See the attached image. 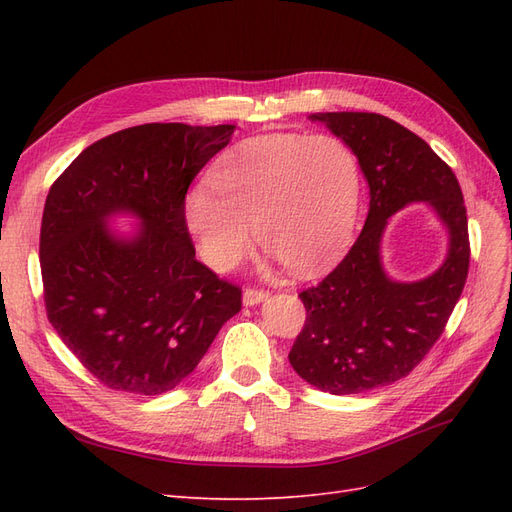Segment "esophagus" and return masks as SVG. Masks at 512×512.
Here are the masks:
<instances>
[{"label":"esophagus","mask_w":512,"mask_h":512,"mask_svg":"<svg viewBox=\"0 0 512 512\" xmlns=\"http://www.w3.org/2000/svg\"><path fill=\"white\" fill-rule=\"evenodd\" d=\"M269 292L265 290H256V288H245L243 290V305L245 307H254V305H260L262 301H267Z\"/></svg>","instance_id":"1"}]
</instances>
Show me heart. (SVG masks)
Listing matches in <instances>:
<instances>
[{
	"label": "heart",
	"instance_id": "1",
	"mask_svg": "<svg viewBox=\"0 0 512 512\" xmlns=\"http://www.w3.org/2000/svg\"><path fill=\"white\" fill-rule=\"evenodd\" d=\"M185 198V226L215 271H230L258 241L297 275L346 252L361 203V164L335 134L247 138ZM257 230H253V226Z\"/></svg>",
	"mask_w": 512,
	"mask_h": 512
}]
</instances>
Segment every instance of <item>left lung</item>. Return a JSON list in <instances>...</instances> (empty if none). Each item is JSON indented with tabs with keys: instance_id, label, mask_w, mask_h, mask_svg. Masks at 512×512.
<instances>
[{
	"instance_id": "1",
	"label": "left lung",
	"mask_w": 512,
	"mask_h": 512,
	"mask_svg": "<svg viewBox=\"0 0 512 512\" xmlns=\"http://www.w3.org/2000/svg\"><path fill=\"white\" fill-rule=\"evenodd\" d=\"M309 119L354 149L369 185V211L348 256L299 294L307 320L288 359L318 391L352 395L408 376L438 342L468 277V218L453 170L397 121L376 113H314ZM414 202L437 213L449 247L431 276L399 283L383 269L381 237L392 215Z\"/></svg>"
}]
</instances>
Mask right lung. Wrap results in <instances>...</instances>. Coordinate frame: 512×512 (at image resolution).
Segmentation results:
<instances>
[{
  "instance_id": "obj_1",
  "label": "right lung",
  "mask_w": 512,
  "mask_h": 512,
  "mask_svg": "<svg viewBox=\"0 0 512 512\" xmlns=\"http://www.w3.org/2000/svg\"><path fill=\"white\" fill-rule=\"evenodd\" d=\"M235 126L145 123L83 149L46 196L40 267L49 320L115 391L162 395L188 378L241 290L196 260L183 200ZM130 217L123 231L110 224Z\"/></svg>"
}]
</instances>
